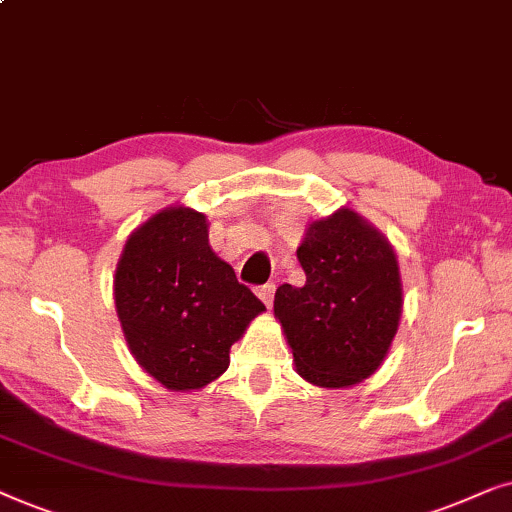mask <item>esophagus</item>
Wrapping results in <instances>:
<instances>
[{"instance_id":"1","label":"esophagus","mask_w":512,"mask_h":512,"mask_svg":"<svg viewBox=\"0 0 512 512\" xmlns=\"http://www.w3.org/2000/svg\"><path fill=\"white\" fill-rule=\"evenodd\" d=\"M274 292H276L274 283H264L257 288V297H260L267 306H271V302H274Z\"/></svg>"}]
</instances>
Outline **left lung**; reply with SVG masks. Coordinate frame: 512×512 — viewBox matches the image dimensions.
Here are the masks:
<instances>
[{"label": "left lung", "mask_w": 512, "mask_h": 512, "mask_svg": "<svg viewBox=\"0 0 512 512\" xmlns=\"http://www.w3.org/2000/svg\"><path fill=\"white\" fill-rule=\"evenodd\" d=\"M306 283H283L274 313L297 372L323 388H349L377 372L398 332V257L351 208L316 220L297 248Z\"/></svg>", "instance_id": "obj_1"}]
</instances>
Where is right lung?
Listing matches in <instances>:
<instances>
[{
  "instance_id": "add662e5",
  "label": "right lung",
  "mask_w": 512,
  "mask_h": 512,
  "mask_svg": "<svg viewBox=\"0 0 512 512\" xmlns=\"http://www.w3.org/2000/svg\"><path fill=\"white\" fill-rule=\"evenodd\" d=\"M114 304L133 358L170 391H194L229 367L231 344L264 304L210 250L208 220L161 210L128 236Z\"/></svg>"
}]
</instances>
